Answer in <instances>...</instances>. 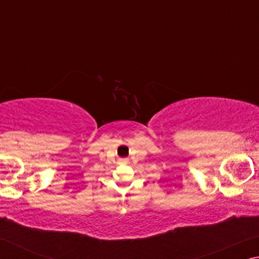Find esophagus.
<instances>
[{
  "label": "esophagus",
  "instance_id": "1",
  "mask_svg": "<svg viewBox=\"0 0 259 259\" xmlns=\"http://www.w3.org/2000/svg\"><path fill=\"white\" fill-rule=\"evenodd\" d=\"M121 161H122V162H125V161H126V159H122Z\"/></svg>",
  "mask_w": 259,
  "mask_h": 259
}]
</instances>
